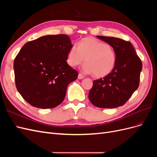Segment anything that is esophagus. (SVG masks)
Returning a JSON list of instances; mask_svg holds the SVG:
<instances>
[{"mask_svg":"<svg viewBox=\"0 0 157 157\" xmlns=\"http://www.w3.org/2000/svg\"><path fill=\"white\" fill-rule=\"evenodd\" d=\"M84 78V76L81 74V73H79L78 74V79H82V78Z\"/></svg>","mask_w":157,"mask_h":157,"instance_id":"1","label":"esophagus"}]
</instances>
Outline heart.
<instances>
[{"label":"heart","mask_w":157,"mask_h":157,"mask_svg":"<svg viewBox=\"0 0 157 157\" xmlns=\"http://www.w3.org/2000/svg\"><path fill=\"white\" fill-rule=\"evenodd\" d=\"M85 63L82 69L85 73L93 74L95 78H103L110 74L115 67L117 53L105 42L93 37L84 38L79 42L78 47L71 46L67 63L71 67Z\"/></svg>","instance_id":"b5f03b06"}]
</instances>
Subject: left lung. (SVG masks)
I'll list each match as a JSON object with an SVG mask.
<instances>
[{"label":"left lung","mask_w":157,"mask_h":157,"mask_svg":"<svg viewBox=\"0 0 157 157\" xmlns=\"http://www.w3.org/2000/svg\"><path fill=\"white\" fill-rule=\"evenodd\" d=\"M111 46L117 53L112 72L95 80L88 98L99 108H116L124 105L139 86L142 63L130 42L118 38L97 36Z\"/></svg>","instance_id":"1"}]
</instances>
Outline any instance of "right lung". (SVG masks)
Masks as SVG:
<instances>
[{
    "label": "right lung",
    "instance_id": "add662e5",
    "mask_svg": "<svg viewBox=\"0 0 157 157\" xmlns=\"http://www.w3.org/2000/svg\"><path fill=\"white\" fill-rule=\"evenodd\" d=\"M71 41L67 35H46L27 42L13 61L16 86L33 107L54 108L62 103L78 72L67 64Z\"/></svg>",
    "mask_w": 157,
    "mask_h": 157
}]
</instances>
